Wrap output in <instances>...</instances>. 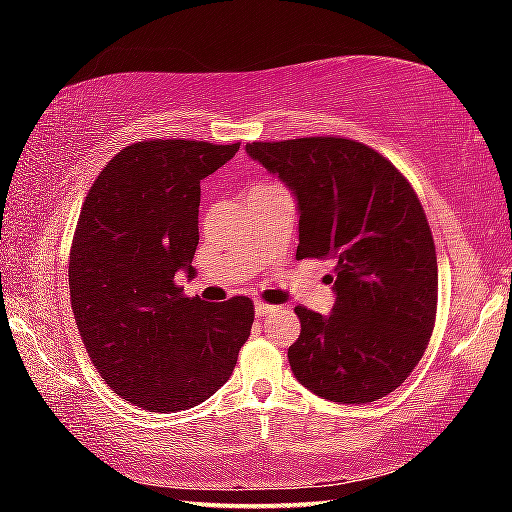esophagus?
Returning <instances> with one entry per match:
<instances>
[{
    "label": "esophagus",
    "instance_id": "obj_1",
    "mask_svg": "<svg viewBox=\"0 0 512 512\" xmlns=\"http://www.w3.org/2000/svg\"><path fill=\"white\" fill-rule=\"evenodd\" d=\"M275 307L273 305H266V302H255V316H268L273 314Z\"/></svg>",
    "mask_w": 512,
    "mask_h": 512
}]
</instances>
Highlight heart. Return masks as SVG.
Returning <instances> with one entry per match:
<instances>
[{
  "label": "heart",
  "instance_id": "b5f03b06",
  "mask_svg": "<svg viewBox=\"0 0 512 512\" xmlns=\"http://www.w3.org/2000/svg\"><path fill=\"white\" fill-rule=\"evenodd\" d=\"M268 187H277V185H257V187H253V189H268Z\"/></svg>",
  "mask_w": 512,
  "mask_h": 512
}]
</instances>
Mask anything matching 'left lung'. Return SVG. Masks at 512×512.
Here are the masks:
<instances>
[{
	"label": "left lung",
	"mask_w": 512,
	"mask_h": 512,
	"mask_svg": "<svg viewBox=\"0 0 512 512\" xmlns=\"http://www.w3.org/2000/svg\"><path fill=\"white\" fill-rule=\"evenodd\" d=\"M246 153L296 196V257L336 264L332 314L296 307L293 375L329 402L381 400L418 366L436 320V246L418 196L386 158L343 137L253 142Z\"/></svg>",
	"instance_id": "obj_1"
}]
</instances>
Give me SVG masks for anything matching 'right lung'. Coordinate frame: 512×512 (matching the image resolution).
I'll return each mask as SVG.
<instances>
[{"label":"right lung","mask_w":512,"mask_h":512,"mask_svg":"<svg viewBox=\"0 0 512 512\" xmlns=\"http://www.w3.org/2000/svg\"><path fill=\"white\" fill-rule=\"evenodd\" d=\"M237 144L151 140L121 149L90 187L69 253V296L85 350L115 393L146 411H185L230 379L253 300L183 296L196 271L201 180Z\"/></svg>","instance_id":"obj_1"}]
</instances>
